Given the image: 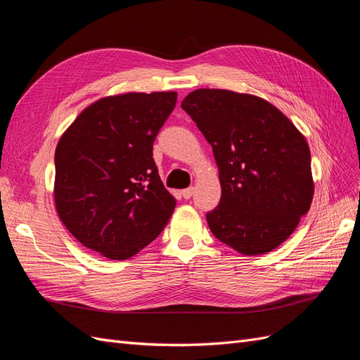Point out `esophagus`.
<instances>
[{
    "instance_id": "1",
    "label": "esophagus",
    "mask_w": 360,
    "mask_h": 360,
    "mask_svg": "<svg viewBox=\"0 0 360 360\" xmlns=\"http://www.w3.org/2000/svg\"><path fill=\"white\" fill-rule=\"evenodd\" d=\"M193 192H195V188H193V186L183 189V191H181V197H183L184 200H189V198L192 197V195H193Z\"/></svg>"
}]
</instances>
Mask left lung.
<instances>
[{"label": "left lung", "mask_w": 360, "mask_h": 360, "mask_svg": "<svg viewBox=\"0 0 360 360\" xmlns=\"http://www.w3.org/2000/svg\"><path fill=\"white\" fill-rule=\"evenodd\" d=\"M181 108L213 148L221 201L205 214L213 236L245 255L270 252L308 213L314 183L303 135L257 96L200 89Z\"/></svg>", "instance_id": "obj_1"}]
</instances>
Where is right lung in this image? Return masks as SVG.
I'll list each match as a JSON object with an SVG mask.
<instances>
[{
	"label": "right lung",
	"instance_id": "add662e5",
	"mask_svg": "<svg viewBox=\"0 0 360 360\" xmlns=\"http://www.w3.org/2000/svg\"><path fill=\"white\" fill-rule=\"evenodd\" d=\"M177 93H127L84 110L56 150V207L85 248L126 259L160 234L176 209L153 143Z\"/></svg>",
	"mask_w": 360,
	"mask_h": 360
}]
</instances>
